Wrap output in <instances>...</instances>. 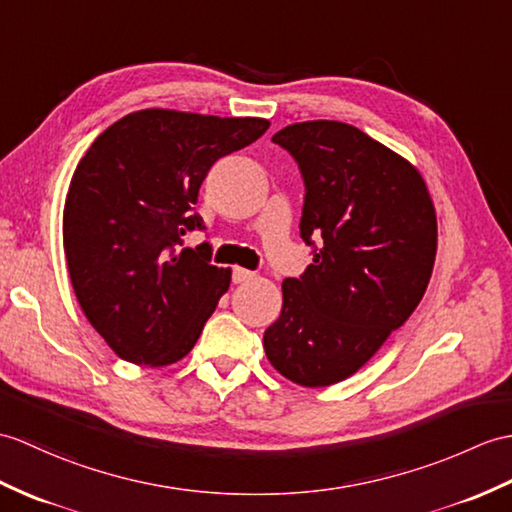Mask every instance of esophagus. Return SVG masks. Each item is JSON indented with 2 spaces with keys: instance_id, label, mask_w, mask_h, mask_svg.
<instances>
[{
  "instance_id": "obj_1",
  "label": "esophagus",
  "mask_w": 512,
  "mask_h": 512,
  "mask_svg": "<svg viewBox=\"0 0 512 512\" xmlns=\"http://www.w3.org/2000/svg\"><path fill=\"white\" fill-rule=\"evenodd\" d=\"M253 279H255V272L240 268V266L233 268V283H246V281H253Z\"/></svg>"
}]
</instances>
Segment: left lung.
Masks as SVG:
<instances>
[{"instance_id":"obj_1","label":"left lung","mask_w":512,"mask_h":512,"mask_svg":"<svg viewBox=\"0 0 512 512\" xmlns=\"http://www.w3.org/2000/svg\"><path fill=\"white\" fill-rule=\"evenodd\" d=\"M305 181L301 237L314 261L281 285L264 334L270 364L305 388L358 373L421 303L438 229L421 172L360 128L290 124L272 137Z\"/></svg>"}]
</instances>
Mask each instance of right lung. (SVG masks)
Wrapping results in <instances>:
<instances>
[{
	"instance_id": "1",
	"label": "right lung",
	"mask_w": 512,
	"mask_h": 512,
	"mask_svg": "<svg viewBox=\"0 0 512 512\" xmlns=\"http://www.w3.org/2000/svg\"><path fill=\"white\" fill-rule=\"evenodd\" d=\"M261 117L172 109L128 113L93 141L71 176L63 246L76 299L122 360L174 364L194 349L231 268L209 246L176 253L211 165L266 133Z\"/></svg>"
}]
</instances>
